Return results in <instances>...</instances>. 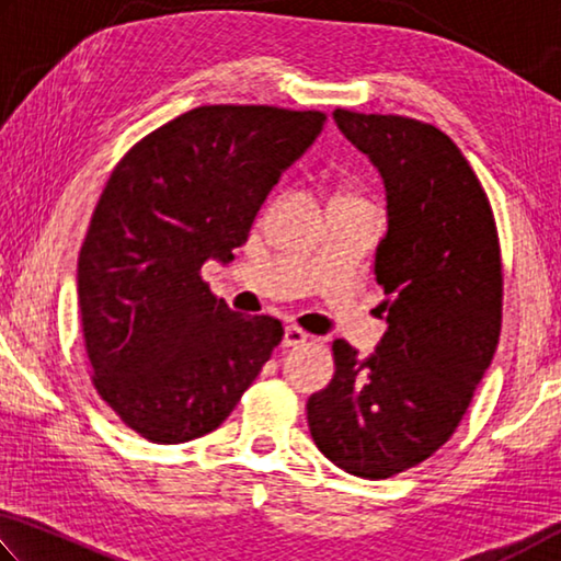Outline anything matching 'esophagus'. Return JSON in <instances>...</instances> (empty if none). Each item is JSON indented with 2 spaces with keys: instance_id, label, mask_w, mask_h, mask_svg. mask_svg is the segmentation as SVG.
Returning a JSON list of instances; mask_svg holds the SVG:
<instances>
[{
  "instance_id": "34e87169",
  "label": "esophagus",
  "mask_w": 561,
  "mask_h": 561,
  "mask_svg": "<svg viewBox=\"0 0 561 561\" xmlns=\"http://www.w3.org/2000/svg\"><path fill=\"white\" fill-rule=\"evenodd\" d=\"M308 342V332H302L296 325H288L283 330V347H300Z\"/></svg>"
}]
</instances>
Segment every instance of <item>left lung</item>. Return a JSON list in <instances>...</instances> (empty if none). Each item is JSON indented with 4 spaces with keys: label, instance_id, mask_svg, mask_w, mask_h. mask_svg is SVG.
Wrapping results in <instances>:
<instances>
[{
    "label": "left lung",
    "instance_id": "obj_1",
    "mask_svg": "<svg viewBox=\"0 0 561 561\" xmlns=\"http://www.w3.org/2000/svg\"><path fill=\"white\" fill-rule=\"evenodd\" d=\"M385 182L375 255L387 332L362 357L332 342L335 377L308 399L316 446L357 478H391L454 436L503 322V271L490 202L456 142L401 115L332 113Z\"/></svg>",
    "mask_w": 561,
    "mask_h": 561
}]
</instances>
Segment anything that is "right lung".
Wrapping results in <instances>:
<instances>
[{
  "instance_id": "right-lung-1",
  "label": "right lung",
  "mask_w": 561,
  "mask_h": 561,
  "mask_svg": "<svg viewBox=\"0 0 561 561\" xmlns=\"http://www.w3.org/2000/svg\"><path fill=\"white\" fill-rule=\"evenodd\" d=\"M318 111L202 105L115 167L78 255V302L98 394L152 444L219 428L283 337L202 280L233 261L280 174L325 127Z\"/></svg>"
}]
</instances>
